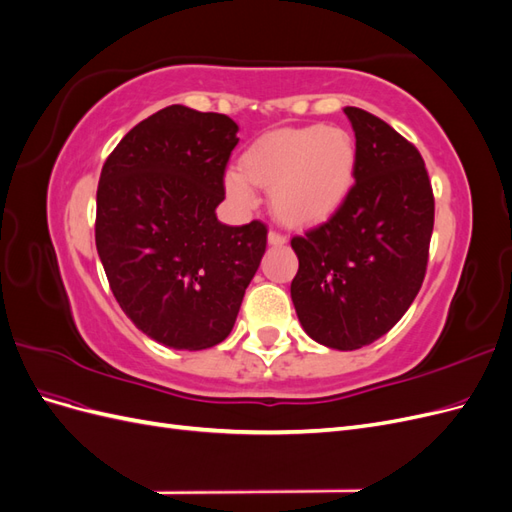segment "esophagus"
Segmentation results:
<instances>
[{"label":"esophagus","mask_w":512,"mask_h":512,"mask_svg":"<svg viewBox=\"0 0 512 512\" xmlns=\"http://www.w3.org/2000/svg\"><path fill=\"white\" fill-rule=\"evenodd\" d=\"M269 243L271 245H284L286 243V235H282L280 230H269Z\"/></svg>","instance_id":"34e87169"}]
</instances>
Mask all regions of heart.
I'll use <instances>...</instances> for the list:
<instances>
[{
	"label": "heart",
	"instance_id": "obj_1",
	"mask_svg": "<svg viewBox=\"0 0 512 512\" xmlns=\"http://www.w3.org/2000/svg\"><path fill=\"white\" fill-rule=\"evenodd\" d=\"M356 149L342 128H286L256 141L243 170H230L226 188L243 205L256 200L254 185L271 190L277 218L316 224L342 205L354 181Z\"/></svg>",
	"mask_w": 512,
	"mask_h": 512
}]
</instances>
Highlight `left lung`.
<instances>
[{
  "label": "left lung",
  "mask_w": 512,
  "mask_h": 512,
  "mask_svg": "<svg viewBox=\"0 0 512 512\" xmlns=\"http://www.w3.org/2000/svg\"><path fill=\"white\" fill-rule=\"evenodd\" d=\"M356 136L354 183L327 222L290 239V284L307 335L356 350L389 333L427 273L433 190L418 149L389 123L346 106Z\"/></svg>",
  "instance_id": "left-lung-1"
}]
</instances>
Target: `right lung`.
I'll list each match as a JSON object with an SVG mask.
<instances>
[{"instance_id": "right-lung-1", "label": "right lung", "mask_w": 512, "mask_h": 512, "mask_svg": "<svg viewBox=\"0 0 512 512\" xmlns=\"http://www.w3.org/2000/svg\"><path fill=\"white\" fill-rule=\"evenodd\" d=\"M239 126L173 104L134 126L106 158L96 247L117 303L156 342L203 350L235 327L267 250V224L215 218Z\"/></svg>"}]
</instances>
